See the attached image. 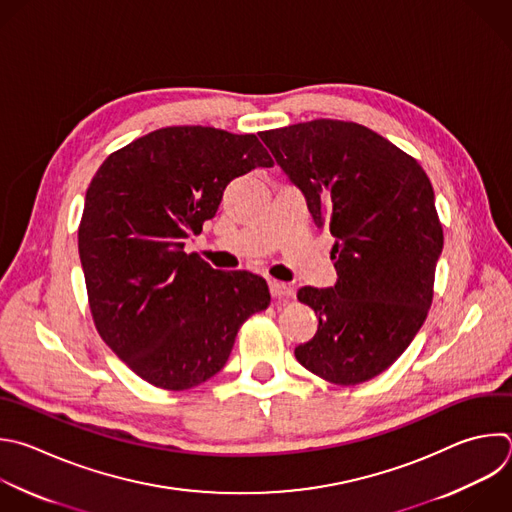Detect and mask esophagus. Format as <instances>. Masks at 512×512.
<instances>
[{
	"label": "esophagus",
	"instance_id": "obj_1",
	"mask_svg": "<svg viewBox=\"0 0 512 512\" xmlns=\"http://www.w3.org/2000/svg\"><path fill=\"white\" fill-rule=\"evenodd\" d=\"M269 291L275 299H289L295 295V289L289 285V283H283V281H275L271 279L269 281Z\"/></svg>",
	"mask_w": 512,
	"mask_h": 512
}]
</instances>
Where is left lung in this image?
Instances as JSON below:
<instances>
[{
  "mask_svg": "<svg viewBox=\"0 0 512 512\" xmlns=\"http://www.w3.org/2000/svg\"><path fill=\"white\" fill-rule=\"evenodd\" d=\"M259 136L335 237V285L297 291L319 325L295 358L337 386L368 382L404 354L432 305L444 235L430 179L356 122L319 118Z\"/></svg>",
  "mask_w": 512,
  "mask_h": 512,
  "instance_id": "left-lung-1",
  "label": "left lung"
}]
</instances>
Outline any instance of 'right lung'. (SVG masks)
<instances>
[{
  "label": "right lung",
  "mask_w": 512,
  "mask_h": 512,
  "mask_svg": "<svg viewBox=\"0 0 512 512\" xmlns=\"http://www.w3.org/2000/svg\"><path fill=\"white\" fill-rule=\"evenodd\" d=\"M257 166L273 158L255 134L168 126L112 152L86 191L78 251L94 325L156 388L189 390L221 372L239 327L271 301L263 277L185 253L227 185Z\"/></svg>",
  "instance_id": "obj_1"
}]
</instances>
